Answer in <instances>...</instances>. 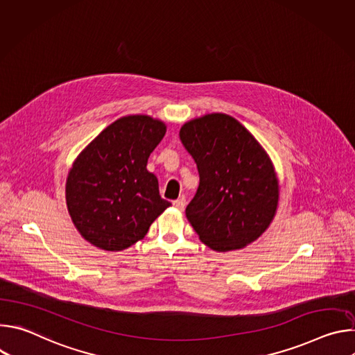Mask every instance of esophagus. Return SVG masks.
Here are the masks:
<instances>
[{
	"mask_svg": "<svg viewBox=\"0 0 355 355\" xmlns=\"http://www.w3.org/2000/svg\"><path fill=\"white\" fill-rule=\"evenodd\" d=\"M173 205H174V208L175 209H178V211H184L185 209V205H187V200H185V198L182 196V198H180V199H177V200H174L173 202Z\"/></svg>",
	"mask_w": 355,
	"mask_h": 355,
	"instance_id": "1",
	"label": "esophagus"
}]
</instances>
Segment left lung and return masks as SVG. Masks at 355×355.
I'll use <instances>...</instances> for the list:
<instances>
[{"label": "left lung", "mask_w": 355, "mask_h": 355, "mask_svg": "<svg viewBox=\"0 0 355 355\" xmlns=\"http://www.w3.org/2000/svg\"><path fill=\"white\" fill-rule=\"evenodd\" d=\"M180 139L199 173L185 209L199 240L219 252L256 241L279 202V180L266 148L237 119L219 112L185 122Z\"/></svg>", "instance_id": "obj_1"}]
</instances>
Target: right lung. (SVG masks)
Here are the masks:
<instances>
[{
    "instance_id": "obj_1",
    "label": "right lung",
    "mask_w": 355,
    "mask_h": 355,
    "mask_svg": "<svg viewBox=\"0 0 355 355\" xmlns=\"http://www.w3.org/2000/svg\"><path fill=\"white\" fill-rule=\"evenodd\" d=\"M167 132L163 121L128 115L107 126L74 160L66 204L78 233L92 245L121 251L141 240L171 204L146 166Z\"/></svg>"
}]
</instances>
